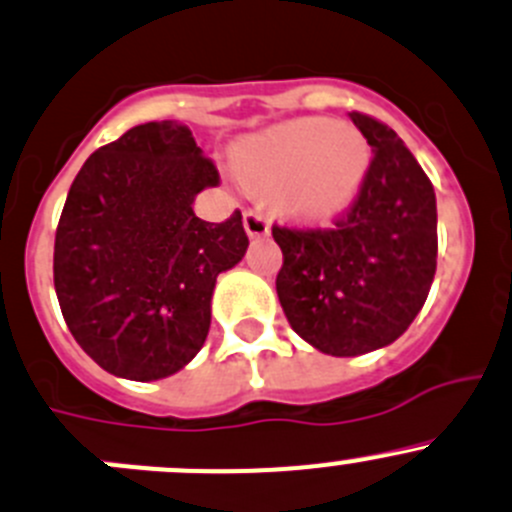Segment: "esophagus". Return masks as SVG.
<instances>
[{
    "label": "esophagus",
    "mask_w": 512,
    "mask_h": 512,
    "mask_svg": "<svg viewBox=\"0 0 512 512\" xmlns=\"http://www.w3.org/2000/svg\"><path fill=\"white\" fill-rule=\"evenodd\" d=\"M242 222H245V230L250 237L270 235V220H267V215L262 210L250 207V210H245V215H242Z\"/></svg>",
    "instance_id": "esophagus-1"
}]
</instances>
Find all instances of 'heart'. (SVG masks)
Listing matches in <instances>:
<instances>
[{
    "mask_svg": "<svg viewBox=\"0 0 512 512\" xmlns=\"http://www.w3.org/2000/svg\"><path fill=\"white\" fill-rule=\"evenodd\" d=\"M370 165L365 137L347 124L305 117L252 137L237 152L242 177L275 190L282 210L327 220L352 202Z\"/></svg>",
    "mask_w": 512,
    "mask_h": 512,
    "instance_id": "b5f03b06",
    "label": "heart"
}]
</instances>
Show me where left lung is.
Wrapping results in <instances>:
<instances>
[{"label":"left lung","instance_id":"obj_1","mask_svg":"<svg viewBox=\"0 0 512 512\" xmlns=\"http://www.w3.org/2000/svg\"><path fill=\"white\" fill-rule=\"evenodd\" d=\"M350 117L375 152L352 205L330 227L272 225L287 322L335 357L398 340L428 300L438 267L433 182L388 124L362 112Z\"/></svg>","mask_w":512,"mask_h":512}]
</instances>
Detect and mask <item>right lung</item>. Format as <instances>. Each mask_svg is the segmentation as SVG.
Returning a JSON list of instances; mask_svg holds the SVG:
<instances>
[{
  "label": "right lung",
  "mask_w": 512,
  "mask_h": 512,
  "mask_svg": "<svg viewBox=\"0 0 512 512\" xmlns=\"http://www.w3.org/2000/svg\"><path fill=\"white\" fill-rule=\"evenodd\" d=\"M220 172L185 124H137L89 155L54 235V290L102 370L160 380L205 345L217 275L245 257L242 212L205 222L192 202Z\"/></svg>",
  "instance_id": "obj_1"
}]
</instances>
